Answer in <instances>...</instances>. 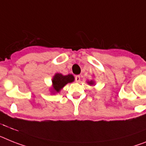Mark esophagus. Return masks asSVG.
I'll return each instance as SVG.
<instances>
[{
	"instance_id": "obj_1",
	"label": "esophagus",
	"mask_w": 146,
	"mask_h": 146,
	"mask_svg": "<svg viewBox=\"0 0 146 146\" xmlns=\"http://www.w3.org/2000/svg\"><path fill=\"white\" fill-rule=\"evenodd\" d=\"M75 79H76V82H80V80H81L80 76H76Z\"/></svg>"
}]
</instances>
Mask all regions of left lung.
<instances>
[{"instance_id": "left-lung-1", "label": "left lung", "mask_w": 146, "mask_h": 146, "mask_svg": "<svg viewBox=\"0 0 146 146\" xmlns=\"http://www.w3.org/2000/svg\"><path fill=\"white\" fill-rule=\"evenodd\" d=\"M88 84H90V85H94V82L93 80H91V81H90V82H88Z\"/></svg>"}]
</instances>
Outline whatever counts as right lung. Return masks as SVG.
<instances>
[{
	"label": "right lung",
	"mask_w": 146,
	"mask_h": 146,
	"mask_svg": "<svg viewBox=\"0 0 146 146\" xmlns=\"http://www.w3.org/2000/svg\"><path fill=\"white\" fill-rule=\"evenodd\" d=\"M74 81V76L72 74L64 76L61 73H56L52 77V93L56 94L62 90L64 87L68 83L73 82Z\"/></svg>",
	"instance_id": "obj_1"
}]
</instances>
